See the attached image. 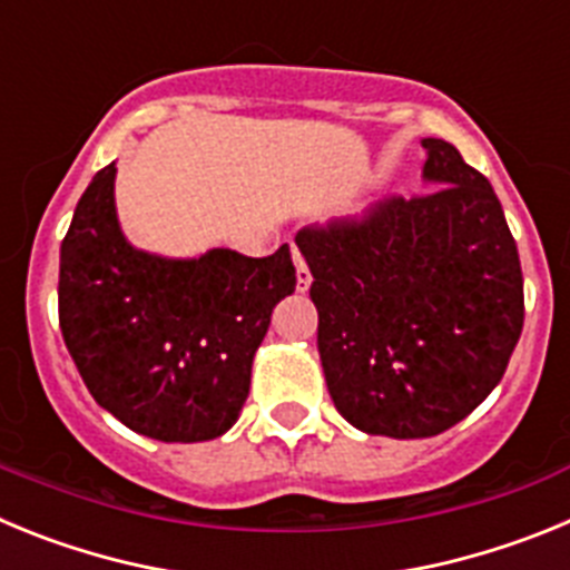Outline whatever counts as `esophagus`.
Listing matches in <instances>:
<instances>
[{
    "label": "esophagus",
    "instance_id": "esophagus-1",
    "mask_svg": "<svg viewBox=\"0 0 570 570\" xmlns=\"http://www.w3.org/2000/svg\"><path fill=\"white\" fill-rule=\"evenodd\" d=\"M294 262H296V288L308 291L311 282H314V276H311V268H308V262H305V256H302L299 250H296V254H294Z\"/></svg>",
    "mask_w": 570,
    "mask_h": 570
}]
</instances>
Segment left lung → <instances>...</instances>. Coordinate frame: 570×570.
I'll return each mask as SVG.
<instances>
[{"label":"left lung","instance_id":"8db88e82","mask_svg":"<svg viewBox=\"0 0 570 570\" xmlns=\"http://www.w3.org/2000/svg\"><path fill=\"white\" fill-rule=\"evenodd\" d=\"M422 145L431 190L296 234L331 400L354 428L394 440L465 420L525 322L520 254L491 183L451 142Z\"/></svg>","mask_w":570,"mask_h":570}]
</instances>
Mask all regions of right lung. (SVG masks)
I'll list each match as a JSON object with an SVG mask.
<instances>
[{"instance_id":"1","label":"right lung","mask_w":570,"mask_h":570,"mask_svg":"<svg viewBox=\"0 0 570 570\" xmlns=\"http://www.w3.org/2000/svg\"><path fill=\"white\" fill-rule=\"evenodd\" d=\"M116 168L99 170L73 210L59 256V328L90 396L159 442L223 436L250 391L271 311L294 294L291 248L159 259L125 242Z\"/></svg>"}]
</instances>
